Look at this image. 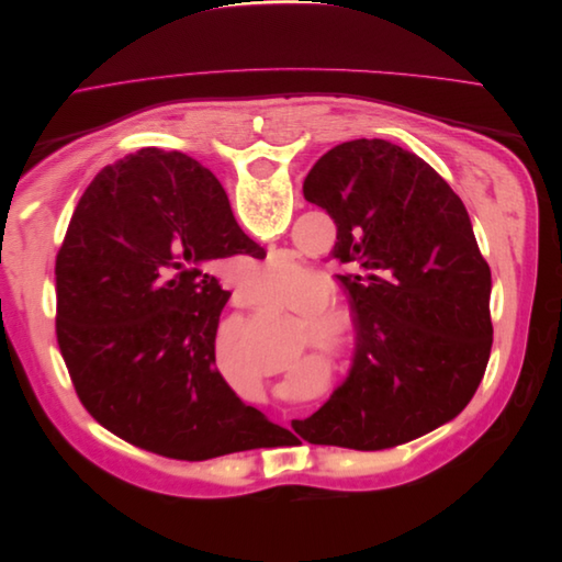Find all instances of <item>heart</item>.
I'll return each instance as SVG.
<instances>
[{
    "instance_id": "b5f03b06",
    "label": "heart",
    "mask_w": 562,
    "mask_h": 562,
    "mask_svg": "<svg viewBox=\"0 0 562 562\" xmlns=\"http://www.w3.org/2000/svg\"><path fill=\"white\" fill-rule=\"evenodd\" d=\"M307 274V269L291 260L269 262L258 271V277L248 285V297L252 302V307L277 310L290 291ZM326 297V283L314 279L294 291V295L288 299V310L302 314L304 326H307V330L302 335L304 345H314L321 351H326L330 359L345 363L351 359L356 349V312L345 300Z\"/></svg>"
}]
</instances>
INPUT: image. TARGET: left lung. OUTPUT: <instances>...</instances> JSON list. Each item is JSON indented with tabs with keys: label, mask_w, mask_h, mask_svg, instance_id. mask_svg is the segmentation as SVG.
Returning <instances> with one entry per match:
<instances>
[{
	"label": "left lung",
	"mask_w": 562,
	"mask_h": 562,
	"mask_svg": "<svg viewBox=\"0 0 562 562\" xmlns=\"http://www.w3.org/2000/svg\"><path fill=\"white\" fill-rule=\"evenodd\" d=\"M302 190L337 225L356 356L330 401L293 419L295 434L384 450L443 427L473 398L492 349V277L462 199L427 161L380 138L328 149Z\"/></svg>",
	"instance_id": "8db88e82"
}]
</instances>
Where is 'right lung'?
<instances>
[{
  "instance_id": "right-lung-1",
  "label": "right lung",
  "mask_w": 562,
  "mask_h": 562,
  "mask_svg": "<svg viewBox=\"0 0 562 562\" xmlns=\"http://www.w3.org/2000/svg\"><path fill=\"white\" fill-rule=\"evenodd\" d=\"M260 248L217 178L147 147L105 166L56 258V335L81 405L131 446L187 462L267 446L285 429L215 370L229 291L213 260Z\"/></svg>"
}]
</instances>
